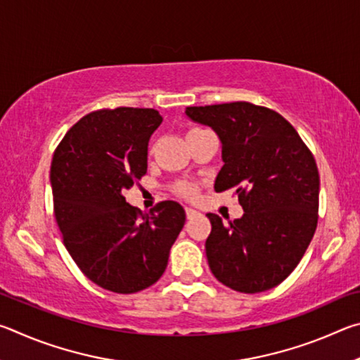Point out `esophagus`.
<instances>
[{
	"instance_id": "1",
	"label": "esophagus",
	"mask_w": 360,
	"mask_h": 360,
	"mask_svg": "<svg viewBox=\"0 0 360 360\" xmlns=\"http://www.w3.org/2000/svg\"><path fill=\"white\" fill-rule=\"evenodd\" d=\"M200 214L198 211H195V210H192V208H186V216H187V219H193V217H197Z\"/></svg>"
}]
</instances>
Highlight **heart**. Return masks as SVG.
Masks as SVG:
<instances>
[{"label": "heart", "mask_w": 360, "mask_h": 360, "mask_svg": "<svg viewBox=\"0 0 360 360\" xmlns=\"http://www.w3.org/2000/svg\"><path fill=\"white\" fill-rule=\"evenodd\" d=\"M198 131H202V129H191L187 131V136H191L193 133H198ZM176 191L186 198H193L195 195H197V187L193 184H188V182H179V184L176 186Z\"/></svg>", "instance_id": "b5f03b06"}]
</instances>
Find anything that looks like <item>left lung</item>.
<instances>
[{"instance_id":"8db88e82","label":"left lung","mask_w":360,"mask_h":360,"mask_svg":"<svg viewBox=\"0 0 360 360\" xmlns=\"http://www.w3.org/2000/svg\"><path fill=\"white\" fill-rule=\"evenodd\" d=\"M186 114L217 133L224 167L214 191L233 188L245 210L229 224L206 214L212 275L245 294L275 288L302 260L318 225L319 172L311 150L281 114L252 103L191 106Z\"/></svg>"}]
</instances>
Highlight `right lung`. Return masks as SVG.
<instances>
[{"label":"right lung","instance_id":"add662e5","mask_svg":"<svg viewBox=\"0 0 360 360\" xmlns=\"http://www.w3.org/2000/svg\"><path fill=\"white\" fill-rule=\"evenodd\" d=\"M162 124L150 108L90 112L71 127L53 152V212L65 248L90 281L117 294L157 283L186 212L167 200L149 212L122 192L148 172V144Z\"/></svg>","mask_w":360,"mask_h":360}]
</instances>
